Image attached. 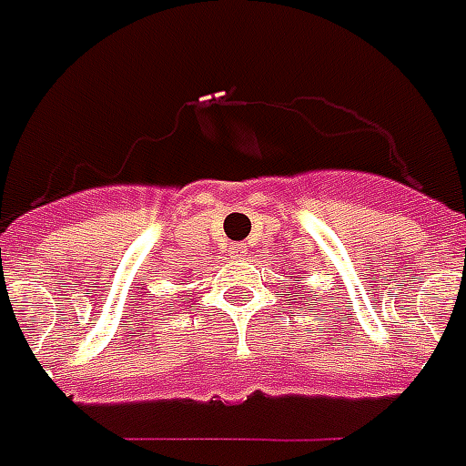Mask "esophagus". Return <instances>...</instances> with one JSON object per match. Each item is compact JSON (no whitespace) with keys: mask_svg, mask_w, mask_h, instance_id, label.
Here are the masks:
<instances>
[{"mask_svg":"<svg viewBox=\"0 0 466 466\" xmlns=\"http://www.w3.org/2000/svg\"><path fill=\"white\" fill-rule=\"evenodd\" d=\"M246 250H248L246 246H233V248H230V253H233V255H243Z\"/></svg>","mask_w":466,"mask_h":466,"instance_id":"esophagus-1","label":"esophagus"}]
</instances>
